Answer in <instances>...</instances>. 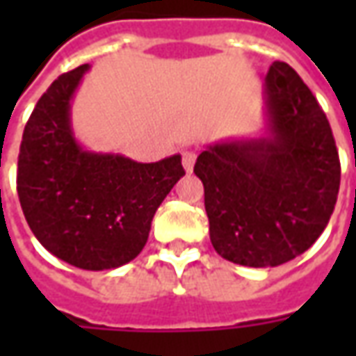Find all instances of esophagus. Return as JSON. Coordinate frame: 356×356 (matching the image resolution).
Segmentation results:
<instances>
[{"instance_id": "esophagus-1", "label": "esophagus", "mask_w": 356, "mask_h": 356, "mask_svg": "<svg viewBox=\"0 0 356 356\" xmlns=\"http://www.w3.org/2000/svg\"><path fill=\"white\" fill-rule=\"evenodd\" d=\"M194 162H196V154L191 152V150H185L183 152V168H185L186 173H191L194 170Z\"/></svg>"}]
</instances>
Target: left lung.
Wrapping results in <instances>:
<instances>
[{
	"instance_id": "obj_1",
	"label": "left lung",
	"mask_w": 356,
	"mask_h": 356,
	"mask_svg": "<svg viewBox=\"0 0 356 356\" xmlns=\"http://www.w3.org/2000/svg\"><path fill=\"white\" fill-rule=\"evenodd\" d=\"M263 95L265 137L208 145L194 165L216 252L255 268L291 261L313 246L341 177L328 118L299 74L276 60Z\"/></svg>"
}]
</instances>
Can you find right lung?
<instances>
[{"label": "right lung", "mask_w": 356, "mask_h": 356, "mask_svg": "<svg viewBox=\"0 0 356 356\" xmlns=\"http://www.w3.org/2000/svg\"><path fill=\"white\" fill-rule=\"evenodd\" d=\"M89 65L42 95L20 143L17 193L47 252L86 270L122 267L140 254L156 209L185 175L181 156L140 163L91 152L76 140L70 108Z\"/></svg>", "instance_id": "obj_1"}]
</instances>
